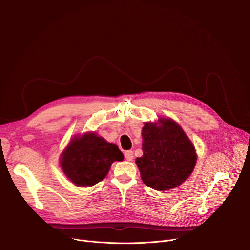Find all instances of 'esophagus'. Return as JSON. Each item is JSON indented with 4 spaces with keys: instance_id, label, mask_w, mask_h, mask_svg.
<instances>
[{
    "instance_id": "34e87169",
    "label": "esophagus",
    "mask_w": 250,
    "mask_h": 250,
    "mask_svg": "<svg viewBox=\"0 0 250 250\" xmlns=\"http://www.w3.org/2000/svg\"><path fill=\"white\" fill-rule=\"evenodd\" d=\"M125 158L127 161H131L133 159V152L131 150H127L125 152Z\"/></svg>"
}]
</instances>
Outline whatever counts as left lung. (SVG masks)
<instances>
[{"instance_id": "obj_1", "label": "left lung", "mask_w": 250, "mask_h": 250, "mask_svg": "<svg viewBox=\"0 0 250 250\" xmlns=\"http://www.w3.org/2000/svg\"><path fill=\"white\" fill-rule=\"evenodd\" d=\"M144 155L135 159L144 183L157 191L182 184L197 161L192 141L182 127L171 119L146 123L142 127Z\"/></svg>"}]
</instances>
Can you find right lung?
Masks as SVG:
<instances>
[{"instance_id":"add662e5","label":"right lung","mask_w":250,"mask_h":250,"mask_svg":"<svg viewBox=\"0 0 250 250\" xmlns=\"http://www.w3.org/2000/svg\"><path fill=\"white\" fill-rule=\"evenodd\" d=\"M124 160L119 147L95 132L75 136L60 158L68 179L79 187H91L102 181L115 161Z\"/></svg>"}]
</instances>
